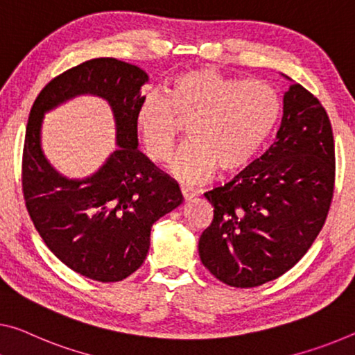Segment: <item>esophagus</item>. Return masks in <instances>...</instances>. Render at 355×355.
<instances>
[{
	"mask_svg": "<svg viewBox=\"0 0 355 355\" xmlns=\"http://www.w3.org/2000/svg\"><path fill=\"white\" fill-rule=\"evenodd\" d=\"M181 193H182V196H184V200H193L195 196H196V192L193 189H190V187H185V185H181Z\"/></svg>",
	"mask_w": 355,
	"mask_h": 355,
	"instance_id": "34e87169",
	"label": "esophagus"
}]
</instances>
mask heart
<instances>
[{"instance_id": "b5f03b06", "label": "heart", "mask_w": 355, "mask_h": 355, "mask_svg": "<svg viewBox=\"0 0 355 355\" xmlns=\"http://www.w3.org/2000/svg\"><path fill=\"white\" fill-rule=\"evenodd\" d=\"M281 114V98L263 80H241L212 68L179 73L163 92L149 90L135 109V127L147 157L163 162L189 122L190 139L170 160L182 182H200L216 168H246L268 141Z\"/></svg>"}]
</instances>
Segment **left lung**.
I'll list each match as a JSON object with an SVG mask.
<instances>
[{
    "label": "left lung",
    "instance_id": "obj_1",
    "mask_svg": "<svg viewBox=\"0 0 355 355\" xmlns=\"http://www.w3.org/2000/svg\"><path fill=\"white\" fill-rule=\"evenodd\" d=\"M334 185L330 119L318 98L293 83L270 149L233 181L205 193L214 219L200 236L201 263L232 287L282 276L322 230Z\"/></svg>",
    "mask_w": 355,
    "mask_h": 355
}]
</instances>
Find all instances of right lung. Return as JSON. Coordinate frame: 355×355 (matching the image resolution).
Here are the masks:
<instances>
[{
	"mask_svg": "<svg viewBox=\"0 0 355 355\" xmlns=\"http://www.w3.org/2000/svg\"><path fill=\"white\" fill-rule=\"evenodd\" d=\"M149 76L117 58H94L52 79L33 103L26 125L21 187L42 241L79 275L117 282L143 265L150 228L182 203L179 184L138 150L135 109ZM80 94L108 101L118 149L84 180L60 175L40 147L44 114Z\"/></svg>",
	"mask_w": 355,
	"mask_h": 355,
	"instance_id": "add662e5",
	"label": "right lung"
}]
</instances>
